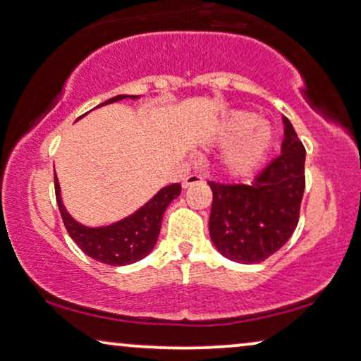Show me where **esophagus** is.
<instances>
[{"label": "esophagus", "instance_id": "1", "mask_svg": "<svg viewBox=\"0 0 361 361\" xmlns=\"http://www.w3.org/2000/svg\"><path fill=\"white\" fill-rule=\"evenodd\" d=\"M201 181H203V178H201L200 175H188L183 180V183H181V186H183V188L186 190V188H190V186H195V185H200Z\"/></svg>", "mask_w": 361, "mask_h": 361}]
</instances>
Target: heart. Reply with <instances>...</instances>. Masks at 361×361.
<instances>
[{
  "instance_id": "b5f03b06",
  "label": "heart",
  "mask_w": 361,
  "mask_h": 361,
  "mask_svg": "<svg viewBox=\"0 0 361 361\" xmlns=\"http://www.w3.org/2000/svg\"><path fill=\"white\" fill-rule=\"evenodd\" d=\"M272 142V128L261 122L257 114L247 110L226 115L208 138L211 147L231 145L219 157V168L233 180L252 175L266 160Z\"/></svg>"
}]
</instances>
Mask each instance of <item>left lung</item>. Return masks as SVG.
<instances>
[{
    "label": "left lung",
    "instance_id": "left-lung-1",
    "mask_svg": "<svg viewBox=\"0 0 361 361\" xmlns=\"http://www.w3.org/2000/svg\"><path fill=\"white\" fill-rule=\"evenodd\" d=\"M282 123L281 155L251 185L209 183L211 243L229 261L262 262L284 246L297 228L305 188V148L289 118L282 117Z\"/></svg>",
    "mask_w": 361,
    "mask_h": 361
}]
</instances>
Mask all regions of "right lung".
Returning <instances> with one entry per match:
<instances>
[{
	"label": "right lung",
	"mask_w": 361,
	"mask_h": 361,
	"mask_svg": "<svg viewBox=\"0 0 361 361\" xmlns=\"http://www.w3.org/2000/svg\"><path fill=\"white\" fill-rule=\"evenodd\" d=\"M123 99L138 100L140 95L122 94L105 100L97 107L118 102V100ZM54 186L57 206H59L62 221H64V226L72 241L82 249L89 257L102 264H109V266H128V264L142 261L143 257H147L153 251L158 236H160L163 214H165L171 201L176 200L181 193L180 183L163 186L145 204L133 211L132 214L114 221L110 224L87 226L79 223L67 211L64 201H62L57 175L54 176Z\"/></svg>",
	"instance_id": "add662e5"
}]
</instances>
